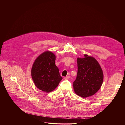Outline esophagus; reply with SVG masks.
<instances>
[{"instance_id": "esophagus-1", "label": "esophagus", "mask_w": 125, "mask_h": 125, "mask_svg": "<svg viewBox=\"0 0 125 125\" xmlns=\"http://www.w3.org/2000/svg\"><path fill=\"white\" fill-rule=\"evenodd\" d=\"M70 78V76H67L66 77L64 78V79H65V80H68Z\"/></svg>"}]
</instances>
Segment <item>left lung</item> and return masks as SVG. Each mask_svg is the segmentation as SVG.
Here are the masks:
<instances>
[{
	"instance_id": "8db88e82",
	"label": "left lung",
	"mask_w": 125,
	"mask_h": 125,
	"mask_svg": "<svg viewBox=\"0 0 125 125\" xmlns=\"http://www.w3.org/2000/svg\"><path fill=\"white\" fill-rule=\"evenodd\" d=\"M77 58L78 72L73 82L74 92L82 97L94 95L100 89L103 81V71L97 60L84 55Z\"/></svg>"
}]
</instances>
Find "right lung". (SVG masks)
Listing matches in <instances>:
<instances>
[{
    "label": "right lung",
    "mask_w": 125,
    "mask_h": 125,
    "mask_svg": "<svg viewBox=\"0 0 125 125\" xmlns=\"http://www.w3.org/2000/svg\"><path fill=\"white\" fill-rule=\"evenodd\" d=\"M56 56L47 51L41 54L34 62L31 75L37 88L45 92H50L57 86L62 78L55 65Z\"/></svg>",
    "instance_id": "1"
}]
</instances>
